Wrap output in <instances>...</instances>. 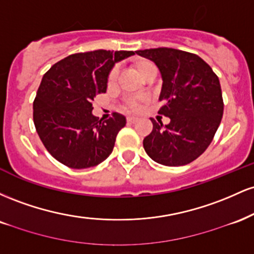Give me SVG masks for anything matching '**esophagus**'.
Returning a JSON list of instances; mask_svg holds the SVG:
<instances>
[{"label": "esophagus", "mask_w": 254, "mask_h": 254, "mask_svg": "<svg viewBox=\"0 0 254 254\" xmlns=\"http://www.w3.org/2000/svg\"><path fill=\"white\" fill-rule=\"evenodd\" d=\"M137 121H138V119H137L136 117H127V123H130V124L136 123Z\"/></svg>", "instance_id": "esophagus-1"}]
</instances>
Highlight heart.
Listing matches in <instances>:
<instances>
[{
	"label": "heart",
	"mask_w": 254,
	"mask_h": 254,
	"mask_svg": "<svg viewBox=\"0 0 254 254\" xmlns=\"http://www.w3.org/2000/svg\"><path fill=\"white\" fill-rule=\"evenodd\" d=\"M133 68H135L137 74H138L141 77H143L144 75L147 74V72L156 70L155 65H154V64L148 60H137V61H135V62H133ZM118 75H119L118 68L112 69V70H111V72H110V75H109V78H107V84H109V86H113V84L117 82ZM145 100H147L145 98L132 99V100L127 101V107L129 110L137 111L139 109V107H141L142 104L145 103Z\"/></svg>",
	"instance_id": "1"
}]
</instances>
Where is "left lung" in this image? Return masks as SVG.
Instances as JSON below:
<instances>
[{"instance_id":"1","label":"left lung","mask_w":254,"mask_h":254,"mask_svg":"<svg viewBox=\"0 0 254 254\" xmlns=\"http://www.w3.org/2000/svg\"><path fill=\"white\" fill-rule=\"evenodd\" d=\"M153 61L162 77L159 111L170 124L151 119L153 131L143 139L145 153L165 166L188 165L211 143L223 116L220 81L208 63L190 52L171 48L136 51Z\"/></svg>"}]
</instances>
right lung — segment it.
I'll list each match as a JSON object with an SVG mask.
<instances>
[{
    "mask_svg": "<svg viewBox=\"0 0 254 254\" xmlns=\"http://www.w3.org/2000/svg\"><path fill=\"white\" fill-rule=\"evenodd\" d=\"M133 51L95 50L65 57L45 72L33 103L36 130L46 150L61 164L75 170L106 160L116 137L127 124L123 115L103 122L93 116L95 95L106 93L116 63Z\"/></svg>",
    "mask_w": 254,
    "mask_h": 254,
    "instance_id": "right-lung-1",
    "label": "right lung"
}]
</instances>
